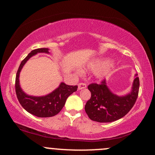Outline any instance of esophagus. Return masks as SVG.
<instances>
[{"instance_id": "1", "label": "esophagus", "mask_w": 155, "mask_h": 155, "mask_svg": "<svg viewBox=\"0 0 155 155\" xmlns=\"http://www.w3.org/2000/svg\"><path fill=\"white\" fill-rule=\"evenodd\" d=\"M87 87V84L85 83H84V82H80L79 84H78V90H82V89H84Z\"/></svg>"}]
</instances>
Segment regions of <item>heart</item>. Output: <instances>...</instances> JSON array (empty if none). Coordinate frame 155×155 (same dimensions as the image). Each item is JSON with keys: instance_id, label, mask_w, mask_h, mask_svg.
<instances>
[{"instance_id": "b5f03b06", "label": "heart", "mask_w": 155, "mask_h": 155, "mask_svg": "<svg viewBox=\"0 0 155 155\" xmlns=\"http://www.w3.org/2000/svg\"><path fill=\"white\" fill-rule=\"evenodd\" d=\"M110 63V61L107 59H99L90 63V68L97 71V75L99 78H104L110 71V66H107Z\"/></svg>"}]
</instances>
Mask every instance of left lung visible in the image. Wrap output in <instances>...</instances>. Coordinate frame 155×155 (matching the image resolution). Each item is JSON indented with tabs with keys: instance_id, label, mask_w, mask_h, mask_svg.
Wrapping results in <instances>:
<instances>
[{
	"instance_id": "left-lung-1",
	"label": "left lung",
	"mask_w": 155,
	"mask_h": 155,
	"mask_svg": "<svg viewBox=\"0 0 155 155\" xmlns=\"http://www.w3.org/2000/svg\"><path fill=\"white\" fill-rule=\"evenodd\" d=\"M132 90L125 96L112 93L104 80L100 84L92 83L87 88L91 98L87 101L84 110L91 120L99 123H110L120 119L130 111L138 96L140 80L137 75Z\"/></svg>"
}]
</instances>
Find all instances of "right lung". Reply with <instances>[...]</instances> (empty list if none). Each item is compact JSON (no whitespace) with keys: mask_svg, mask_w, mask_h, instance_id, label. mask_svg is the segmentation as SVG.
Instances as JSON below:
<instances>
[{"mask_svg":"<svg viewBox=\"0 0 155 155\" xmlns=\"http://www.w3.org/2000/svg\"><path fill=\"white\" fill-rule=\"evenodd\" d=\"M37 53L48 54V48H37L29 53L26 58L21 62L16 74L15 92L19 102L27 112L37 117H51L58 114L64 107L68 97L75 91L77 85H68L64 82H61L60 85L51 93L43 97L29 96L25 94L21 89L19 82V76L23 65L29 58Z\"/></svg>","mask_w":155,"mask_h":155,"instance_id":"add662e5","label":"right lung"}]
</instances>
